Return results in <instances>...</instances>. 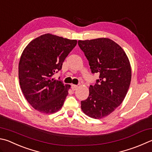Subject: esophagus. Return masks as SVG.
<instances>
[{"instance_id": "obj_1", "label": "esophagus", "mask_w": 152, "mask_h": 152, "mask_svg": "<svg viewBox=\"0 0 152 152\" xmlns=\"http://www.w3.org/2000/svg\"><path fill=\"white\" fill-rule=\"evenodd\" d=\"M72 90H76L77 88H78V86L77 85H75V84H72Z\"/></svg>"}]
</instances>
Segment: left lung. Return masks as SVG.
<instances>
[{
    "instance_id": "left-lung-1",
    "label": "left lung",
    "mask_w": 152,
    "mask_h": 152,
    "mask_svg": "<svg viewBox=\"0 0 152 152\" xmlns=\"http://www.w3.org/2000/svg\"><path fill=\"white\" fill-rule=\"evenodd\" d=\"M78 44L92 72L100 74L96 83L90 86L88 98L81 101V108L89 117L101 119L125 98L132 78L130 63L122 47L109 38L78 40Z\"/></svg>"
}]
</instances>
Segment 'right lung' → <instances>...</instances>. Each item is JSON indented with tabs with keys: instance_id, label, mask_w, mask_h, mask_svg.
Returning a JSON list of instances; mask_svg holds the SVG:
<instances>
[{
	"instance_id": "right-lung-1",
	"label": "right lung",
	"mask_w": 152,
	"mask_h": 152,
	"mask_svg": "<svg viewBox=\"0 0 152 152\" xmlns=\"http://www.w3.org/2000/svg\"><path fill=\"white\" fill-rule=\"evenodd\" d=\"M76 44V40L45 34L32 40L22 53L18 65L20 88L28 102L40 112L53 114L64 104L70 85L52 76L61 70Z\"/></svg>"
}]
</instances>
